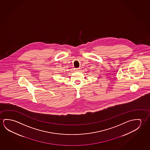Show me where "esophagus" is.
<instances>
[{"label": "esophagus", "mask_w": 150, "mask_h": 150, "mask_svg": "<svg viewBox=\"0 0 150 150\" xmlns=\"http://www.w3.org/2000/svg\"><path fill=\"white\" fill-rule=\"evenodd\" d=\"M80 69V68H75V70H76V71H79Z\"/></svg>", "instance_id": "34e87169"}]
</instances>
